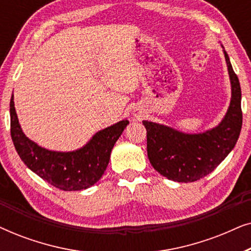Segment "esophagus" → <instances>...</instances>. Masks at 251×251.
<instances>
[{
    "instance_id": "obj_1",
    "label": "esophagus",
    "mask_w": 251,
    "mask_h": 251,
    "mask_svg": "<svg viewBox=\"0 0 251 251\" xmlns=\"http://www.w3.org/2000/svg\"><path fill=\"white\" fill-rule=\"evenodd\" d=\"M132 115H133V118L137 119V120H142L144 116H145V112H144L143 109L136 107V108H133Z\"/></svg>"
}]
</instances>
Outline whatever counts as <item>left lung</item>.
<instances>
[{"label":"left lung","mask_w":251,"mask_h":251,"mask_svg":"<svg viewBox=\"0 0 251 251\" xmlns=\"http://www.w3.org/2000/svg\"><path fill=\"white\" fill-rule=\"evenodd\" d=\"M231 82V100L217 126L202 132H184L144 120L147 155L157 173L178 183H192L212 173L234 149L242 126L241 88L224 47Z\"/></svg>","instance_id":"obj_1"}]
</instances>
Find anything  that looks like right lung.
Masks as SVG:
<instances>
[{"label":"right lung","instance_id":"add662e5","mask_svg":"<svg viewBox=\"0 0 251 251\" xmlns=\"http://www.w3.org/2000/svg\"><path fill=\"white\" fill-rule=\"evenodd\" d=\"M11 137L27 168L43 180L63 191H82L100 179L108 166L116 140L129 125L122 120L99 130L87 144L74 151H52L37 145L24 133L17 116L13 94L10 100Z\"/></svg>","mask_w":251,"mask_h":251}]
</instances>
